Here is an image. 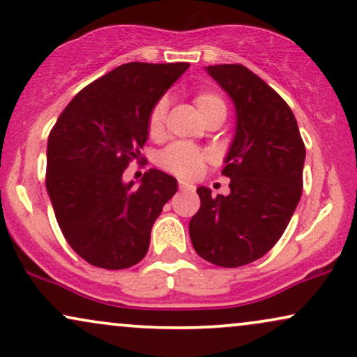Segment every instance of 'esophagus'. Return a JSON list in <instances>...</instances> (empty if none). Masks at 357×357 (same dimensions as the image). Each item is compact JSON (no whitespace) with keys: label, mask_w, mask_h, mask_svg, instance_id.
<instances>
[{"label":"esophagus","mask_w":357,"mask_h":357,"mask_svg":"<svg viewBox=\"0 0 357 357\" xmlns=\"http://www.w3.org/2000/svg\"><path fill=\"white\" fill-rule=\"evenodd\" d=\"M179 190L181 191H190V192H192L196 190L195 186H192L191 183H186V181H183V179H179Z\"/></svg>","instance_id":"34e87169"}]
</instances>
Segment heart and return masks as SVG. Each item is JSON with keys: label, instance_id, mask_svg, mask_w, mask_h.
Returning a JSON list of instances; mask_svg holds the SVG:
<instances>
[{"label": "heart", "instance_id": "1", "mask_svg": "<svg viewBox=\"0 0 357 357\" xmlns=\"http://www.w3.org/2000/svg\"><path fill=\"white\" fill-rule=\"evenodd\" d=\"M195 105L197 113L201 116L211 113L216 109H226L225 101L218 96L216 93L201 91L195 96ZM167 111V100L161 98L156 105L153 106L151 113L148 118V131L151 136L161 135L162 126H165V118ZM208 160V154L195 146L186 143H174L167 146L160 154V165L169 173L183 176V178H195V176L203 169L204 161Z\"/></svg>", "mask_w": 357, "mask_h": 357}]
</instances>
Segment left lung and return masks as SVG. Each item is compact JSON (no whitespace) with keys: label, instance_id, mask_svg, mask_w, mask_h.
I'll use <instances>...</instances> for the list:
<instances>
[{"label":"left lung","instance_id":"8db88e82","mask_svg":"<svg viewBox=\"0 0 357 357\" xmlns=\"http://www.w3.org/2000/svg\"><path fill=\"white\" fill-rule=\"evenodd\" d=\"M234 102L236 130L222 174L227 196L199 186L190 221L195 251L221 268L263 257L289 225L303 192L306 148L286 101L243 64L206 68Z\"/></svg>","mask_w":357,"mask_h":357}]
</instances>
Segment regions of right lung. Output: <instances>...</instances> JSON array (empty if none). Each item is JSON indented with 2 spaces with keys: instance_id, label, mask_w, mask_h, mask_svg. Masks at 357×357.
Instances as JSON below:
<instances>
[{
  "instance_id": "add662e5",
  "label": "right lung",
  "mask_w": 357,
  "mask_h": 357,
  "mask_svg": "<svg viewBox=\"0 0 357 357\" xmlns=\"http://www.w3.org/2000/svg\"><path fill=\"white\" fill-rule=\"evenodd\" d=\"M188 63H126L93 81L59 114L48 137L46 190L75 252L102 269H126L146 256L151 227L178 181L149 169L124 183L148 139V118Z\"/></svg>"
}]
</instances>
